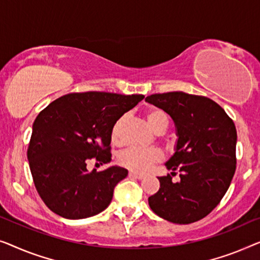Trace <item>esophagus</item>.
I'll use <instances>...</instances> for the list:
<instances>
[{
	"instance_id": "obj_1",
	"label": "esophagus",
	"mask_w": 260,
	"mask_h": 260,
	"mask_svg": "<svg viewBox=\"0 0 260 260\" xmlns=\"http://www.w3.org/2000/svg\"><path fill=\"white\" fill-rule=\"evenodd\" d=\"M129 177H133V178H137V179H144L145 175L141 174V173H137V172L131 171L129 172Z\"/></svg>"
}]
</instances>
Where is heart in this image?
<instances>
[{"label":"heart","mask_w":260,"mask_h":260,"mask_svg":"<svg viewBox=\"0 0 260 260\" xmlns=\"http://www.w3.org/2000/svg\"><path fill=\"white\" fill-rule=\"evenodd\" d=\"M147 120L153 128L161 133L167 129L170 125V118L167 113L161 108L152 107L146 113ZM126 121V115L120 116L114 122L111 131V140L114 145H122V128ZM164 158V153L159 148L154 147H129L120 153L118 161L121 166L128 168V170L141 173L147 171L153 164L160 161Z\"/></svg>","instance_id":"1"}]
</instances>
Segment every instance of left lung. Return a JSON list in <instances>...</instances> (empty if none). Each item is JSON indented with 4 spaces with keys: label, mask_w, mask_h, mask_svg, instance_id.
<instances>
[{
    "label": "left lung",
    "mask_w": 260,
    "mask_h": 260,
    "mask_svg": "<svg viewBox=\"0 0 260 260\" xmlns=\"http://www.w3.org/2000/svg\"><path fill=\"white\" fill-rule=\"evenodd\" d=\"M171 115L178 142L166 162L172 175L159 177L160 188L148 198L155 214L174 224H191L220 203L236 172L237 131L226 112L211 99L184 92L152 94L145 99Z\"/></svg>",
    "instance_id": "8db88e82"
}]
</instances>
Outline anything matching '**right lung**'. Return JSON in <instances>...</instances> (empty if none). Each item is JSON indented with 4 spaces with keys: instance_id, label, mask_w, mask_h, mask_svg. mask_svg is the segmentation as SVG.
<instances>
[{
    "instance_id": "add662e5",
    "label": "right lung",
    "mask_w": 260,
    "mask_h": 260,
    "mask_svg": "<svg viewBox=\"0 0 260 260\" xmlns=\"http://www.w3.org/2000/svg\"><path fill=\"white\" fill-rule=\"evenodd\" d=\"M144 98L69 93L39 113L27 155L36 191L49 210L67 219H83L108 206L128 171L112 166L89 172L87 165L90 160L101 165L111 161L113 125Z\"/></svg>"
}]
</instances>
